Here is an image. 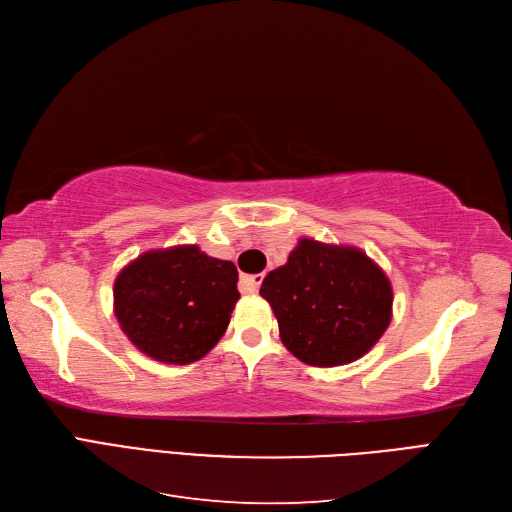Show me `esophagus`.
Listing matches in <instances>:
<instances>
[{"label": "esophagus", "instance_id": "1", "mask_svg": "<svg viewBox=\"0 0 512 512\" xmlns=\"http://www.w3.org/2000/svg\"><path fill=\"white\" fill-rule=\"evenodd\" d=\"M262 280H265V275L262 273H256V275H243L241 277V290L243 292H250V294H256Z\"/></svg>", "mask_w": 512, "mask_h": 512}]
</instances>
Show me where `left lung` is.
Returning <instances> with one entry per match:
<instances>
[{
	"label": "left lung",
	"mask_w": 512,
	"mask_h": 512,
	"mask_svg": "<svg viewBox=\"0 0 512 512\" xmlns=\"http://www.w3.org/2000/svg\"><path fill=\"white\" fill-rule=\"evenodd\" d=\"M299 361L335 367L361 359L393 316L389 277L359 247L299 239L260 288Z\"/></svg>",
	"instance_id": "1"
}]
</instances>
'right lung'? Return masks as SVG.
Listing matches in <instances>:
<instances>
[{"instance_id":"1","label":"right lung","mask_w":512,"mask_h":512,"mask_svg":"<svg viewBox=\"0 0 512 512\" xmlns=\"http://www.w3.org/2000/svg\"><path fill=\"white\" fill-rule=\"evenodd\" d=\"M239 273L230 260L198 245L151 250L115 280V316L130 342L168 365L194 363L220 342L239 301Z\"/></svg>"}]
</instances>
